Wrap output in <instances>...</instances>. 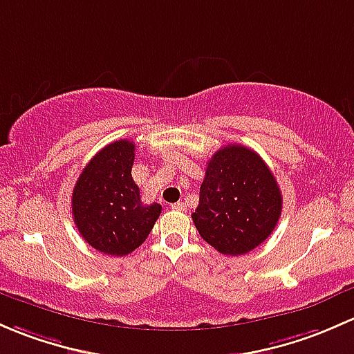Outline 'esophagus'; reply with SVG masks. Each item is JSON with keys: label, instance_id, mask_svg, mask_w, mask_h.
<instances>
[{"label": "esophagus", "instance_id": "1", "mask_svg": "<svg viewBox=\"0 0 354 354\" xmlns=\"http://www.w3.org/2000/svg\"><path fill=\"white\" fill-rule=\"evenodd\" d=\"M172 209H176V211H185V204L182 203V201H178V203H176V204H172Z\"/></svg>", "mask_w": 354, "mask_h": 354}]
</instances>
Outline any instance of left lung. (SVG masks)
I'll list each match as a JSON object with an SVG mask.
<instances>
[{"mask_svg": "<svg viewBox=\"0 0 354 354\" xmlns=\"http://www.w3.org/2000/svg\"><path fill=\"white\" fill-rule=\"evenodd\" d=\"M283 198L264 160L242 145L220 148L207 162L192 221L225 256H243L278 225Z\"/></svg>", "mask_w": 354, "mask_h": 354, "instance_id": "8db88e82", "label": "left lung"}]
</instances>
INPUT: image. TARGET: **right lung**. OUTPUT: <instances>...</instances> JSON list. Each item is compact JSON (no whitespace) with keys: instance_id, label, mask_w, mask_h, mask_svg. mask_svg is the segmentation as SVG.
<instances>
[{"instance_id":"add662e5","label":"right lung","mask_w":354,"mask_h":354,"mask_svg":"<svg viewBox=\"0 0 354 354\" xmlns=\"http://www.w3.org/2000/svg\"><path fill=\"white\" fill-rule=\"evenodd\" d=\"M133 163V141H114L86 163L73 189V220L80 235L107 256L138 249L162 213L158 203H141L131 176Z\"/></svg>"}]
</instances>
